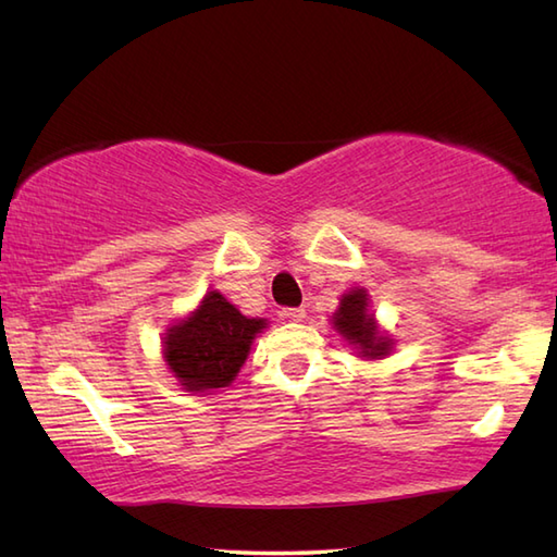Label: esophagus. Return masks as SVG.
<instances>
[{"label":"esophagus","instance_id":"1","mask_svg":"<svg viewBox=\"0 0 557 557\" xmlns=\"http://www.w3.org/2000/svg\"><path fill=\"white\" fill-rule=\"evenodd\" d=\"M280 315L285 318V321H301V318L306 315V311L301 309V306H287V309H282Z\"/></svg>","mask_w":557,"mask_h":557}]
</instances>
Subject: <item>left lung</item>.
<instances>
[{
  "instance_id": "obj_1",
  "label": "left lung",
  "mask_w": 557,
  "mask_h": 557,
  "mask_svg": "<svg viewBox=\"0 0 557 557\" xmlns=\"http://www.w3.org/2000/svg\"><path fill=\"white\" fill-rule=\"evenodd\" d=\"M333 318L337 333L349 339V345H357L363 357L381 359L389 351L393 342L377 333L373 315L369 313V294L363 289H351L349 294H345Z\"/></svg>"
}]
</instances>
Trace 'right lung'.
I'll return each mask as SVG.
<instances>
[{"mask_svg": "<svg viewBox=\"0 0 557 557\" xmlns=\"http://www.w3.org/2000/svg\"><path fill=\"white\" fill-rule=\"evenodd\" d=\"M263 327L265 321L242 315L220 292H208L191 318L164 337V359L188 393L227 387Z\"/></svg>", "mask_w": 557, "mask_h": 557, "instance_id": "right-lung-1", "label": "right lung"}]
</instances>
